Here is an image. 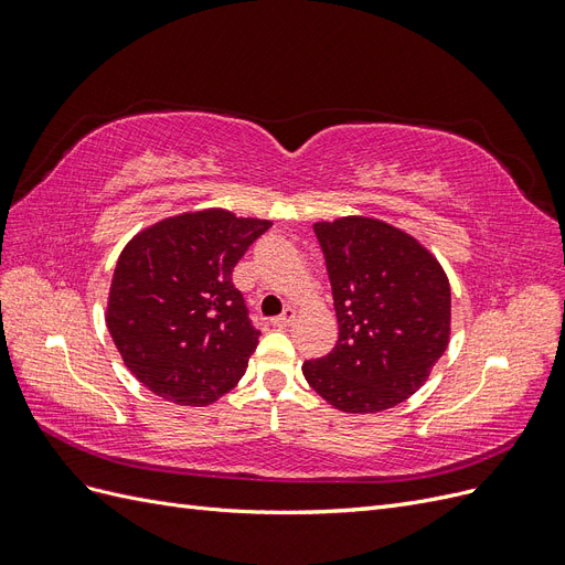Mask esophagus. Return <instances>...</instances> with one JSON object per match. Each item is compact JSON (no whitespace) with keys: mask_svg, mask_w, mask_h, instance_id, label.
I'll list each match as a JSON object with an SVG mask.
<instances>
[{"mask_svg":"<svg viewBox=\"0 0 565 565\" xmlns=\"http://www.w3.org/2000/svg\"><path fill=\"white\" fill-rule=\"evenodd\" d=\"M295 318H297L295 309H285V313L270 318V324H273V328H289V324L295 322Z\"/></svg>","mask_w":565,"mask_h":565,"instance_id":"obj_1","label":"esophagus"}]
</instances>
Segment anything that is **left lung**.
<instances>
[{
    "label": "left lung",
    "instance_id": "8db88e82",
    "mask_svg": "<svg viewBox=\"0 0 565 565\" xmlns=\"http://www.w3.org/2000/svg\"><path fill=\"white\" fill-rule=\"evenodd\" d=\"M339 322L334 349L301 365L341 413H382L426 382L450 339V282L413 235L367 216L313 226Z\"/></svg>",
    "mask_w": 565,
    "mask_h": 565
}]
</instances>
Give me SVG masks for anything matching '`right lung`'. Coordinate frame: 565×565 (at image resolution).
<instances>
[{
  "instance_id": "1",
  "label": "right lung",
  "mask_w": 565,
  "mask_h": 565,
  "mask_svg": "<svg viewBox=\"0 0 565 565\" xmlns=\"http://www.w3.org/2000/svg\"><path fill=\"white\" fill-rule=\"evenodd\" d=\"M268 228L226 210L188 212L119 254L106 322L129 372L160 398L200 407L241 382L262 332L233 268Z\"/></svg>"
}]
</instances>
